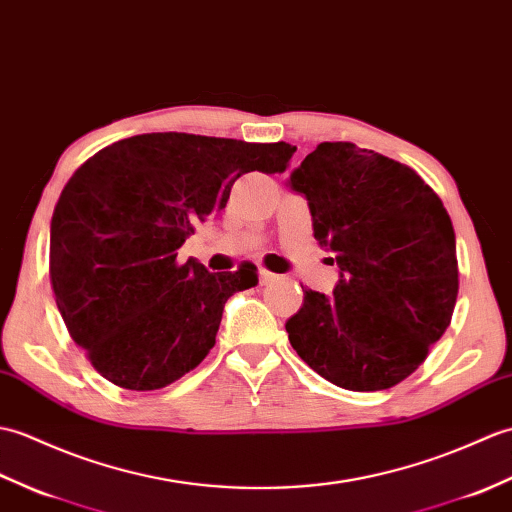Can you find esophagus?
<instances>
[{
  "instance_id": "obj_1",
  "label": "esophagus",
  "mask_w": 512,
  "mask_h": 512,
  "mask_svg": "<svg viewBox=\"0 0 512 512\" xmlns=\"http://www.w3.org/2000/svg\"><path fill=\"white\" fill-rule=\"evenodd\" d=\"M280 280H282V276L274 274V271L260 269V282H263V285H274V282H280Z\"/></svg>"
}]
</instances>
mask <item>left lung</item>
Returning a JSON list of instances; mask_svg holds the SVG:
<instances>
[{
    "label": "left lung",
    "instance_id": "left-lung-1",
    "mask_svg": "<svg viewBox=\"0 0 512 512\" xmlns=\"http://www.w3.org/2000/svg\"><path fill=\"white\" fill-rule=\"evenodd\" d=\"M313 236L335 252L333 295L304 289L287 333L300 359L339 388L388 390L423 363L458 298L456 234L410 166L352 142H322L291 173Z\"/></svg>",
    "mask_w": 512,
    "mask_h": 512
}]
</instances>
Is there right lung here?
<instances>
[{
	"label": "right lung",
	"mask_w": 512,
	"mask_h": 512,
	"mask_svg": "<svg viewBox=\"0 0 512 512\" xmlns=\"http://www.w3.org/2000/svg\"><path fill=\"white\" fill-rule=\"evenodd\" d=\"M295 146L192 133L113 142L67 181L50 225V280L67 333L113 385L151 392L195 370L230 295L258 269L210 274L177 249L219 217L234 181L285 173Z\"/></svg>",
	"instance_id": "add662e5"
}]
</instances>
